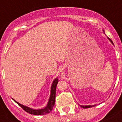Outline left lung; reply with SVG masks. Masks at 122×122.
Masks as SVG:
<instances>
[{
  "mask_svg": "<svg viewBox=\"0 0 122 122\" xmlns=\"http://www.w3.org/2000/svg\"><path fill=\"white\" fill-rule=\"evenodd\" d=\"M103 33H104V30H103ZM108 39L110 40V41L112 42V44H113V42H112V41L111 40V39H109V38H108ZM80 106H81V108H91V107H92V106H95V105H92V106H91V105H88V106H82V105H80Z\"/></svg>",
  "mask_w": 122,
  "mask_h": 122,
  "instance_id": "obj_1",
  "label": "left lung"
}]
</instances>
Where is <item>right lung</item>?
<instances>
[{
    "mask_svg": "<svg viewBox=\"0 0 122 122\" xmlns=\"http://www.w3.org/2000/svg\"><path fill=\"white\" fill-rule=\"evenodd\" d=\"M58 83V78H56L54 79L51 85V95H50L49 99L48 101V103L47 104L46 107L42 109H39V110H34L32 108H30L27 106H24L23 104H20L15 100H13L19 105L21 108H23L25 112L31 115H46V114L49 113L51 112L52 110L53 109V106L55 104V99H56V86Z\"/></svg>",
    "mask_w": 122,
    "mask_h": 122,
    "instance_id": "1",
    "label": "right lung"
}]
</instances>
